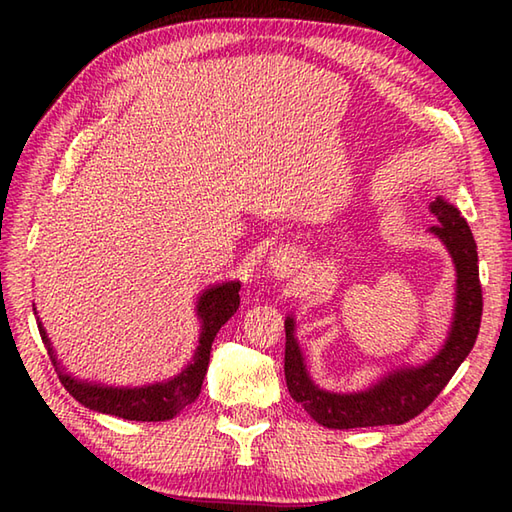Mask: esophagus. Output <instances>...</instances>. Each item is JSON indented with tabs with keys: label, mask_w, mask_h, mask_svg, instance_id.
Instances as JSON below:
<instances>
[{
	"label": "esophagus",
	"mask_w": 512,
	"mask_h": 512,
	"mask_svg": "<svg viewBox=\"0 0 512 512\" xmlns=\"http://www.w3.org/2000/svg\"><path fill=\"white\" fill-rule=\"evenodd\" d=\"M297 255L290 253V250H279V253L273 255V259H270V270H273L275 277H288L292 275V270L297 268Z\"/></svg>",
	"instance_id": "34e87169"
}]
</instances>
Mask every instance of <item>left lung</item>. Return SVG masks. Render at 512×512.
<instances>
[{"instance_id":"obj_1","label":"left lung","mask_w":512,"mask_h":512,"mask_svg":"<svg viewBox=\"0 0 512 512\" xmlns=\"http://www.w3.org/2000/svg\"><path fill=\"white\" fill-rule=\"evenodd\" d=\"M431 213L436 215L438 224L431 226L429 233L436 235L449 250L455 266V306L447 339L429 361L391 369L365 389L328 391L314 383L308 372L306 356L297 341L295 314L286 317L284 372L288 391L323 427H380L416 418L447 387L451 376L473 350L482 321L477 244L469 224L449 200L436 198V202H431Z\"/></svg>"}]
</instances>
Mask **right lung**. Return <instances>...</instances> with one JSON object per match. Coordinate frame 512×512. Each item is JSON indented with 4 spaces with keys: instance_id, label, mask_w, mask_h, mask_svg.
<instances>
[{
    "instance_id": "1",
    "label": "right lung",
    "mask_w": 512,
    "mask_h": 512,
    "mask_svg": "<svg viewBox=\"0 0 512 512\" xmlns=\"http://www.w3.org/2000/svg\"><path fill=\"white\" fill-rule=\"evenodd\" d=\"M239 288H242V284L235 279L222 281V284L209 286L200 292L198 301H195V317L200 319V336L191 361L184 365L176 376L149 385L118 387L72 376L57 358V352H54V347L48 339V332L43 328L39 317L37 328L43 343L48 347L50 361L54 369H57L61 385L68 389L70 396L79 400L83 407L99 413H110V416H118L125 420L162 422L178 416L184 407L191 405V402L200 396L202 380L206 376V369H209L213 339L217 332H220L222 325L237 312ZM32 310L37 314V308Z\"/></svg>"
}]
</instances>
